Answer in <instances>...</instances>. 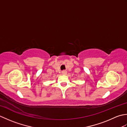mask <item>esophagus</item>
Here are the masks:
<instances>
[{
  "instance_id": "1",
  "label": "esophagus",
  "mask_w": 127,
  "mask_h": 127,
  "mask_svg": "<svg viewBox=\"0 0 127 127\" xmlns=\"http://www.w3.org/2000/svg\"><path fill=\"white\" fill-rule=\"evenodd\" d=\"M66 73H67V71H65V70H64V71H63L62 72V75H66Z\"/></svg>"
}]
</instances>
